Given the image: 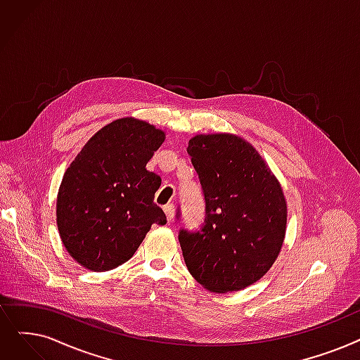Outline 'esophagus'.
<instances>
[{
	"mask_svg": "<svg viewBox=\"0 0 360 360\" xmlns=\"http://www.w3.org/2000/svg\"><path fill=\"white\" fill-rule=\"evenodd\" d=\"M163 210H165V213L167 216V221H172V217H174V214H175L174 202H167V205L163 207Z\"/></svg>",
	"mask_w": 360,
	"mask_h": 360,
	"instance_id": "34e87169",
	"label": "esophagus"
}]
</instances>
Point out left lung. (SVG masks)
I'll return each mask as SVG.
<instances>
[{
  "instance_id": "8db88e82",
  "label": "left lung",
  "mask_w": 360,
  "mask_h": 360,
  "mask_svg": "<svg viewBox=\"0 0 360 360\" xmlns=\"http://www.w3.org/2000/svg\"><path fill=\"white\" fill-rule=\"evenodd\" d=\"M186 151L206 200L201 229L179 231L186 268L209 291L243 290L271 269L283 247V188L257 150L241 136L200 134L190 139Z\"/></svg>"
}]
</instances>
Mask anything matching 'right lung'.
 I'll return each instance as SVG.
<instances>
[{
	"mask_svg": "<svg viewBox=\"0 0 360 360\" xmlns=\"http://www.w3.org/2000/svg\"><path fill=\"white\" fill-rule=\"evenodd\" d=\"M165 132L123 117L105 124L65 172L57 195V226L68 253L104 272L128 262L153 224L165 225L154 205L162 179L146 169Z\"/></svg>",
	"mask_w": 360,
	"mask_h": 360,
	"instance_id": "add662e5",
	"label": "right lung"
}]
</instances>
